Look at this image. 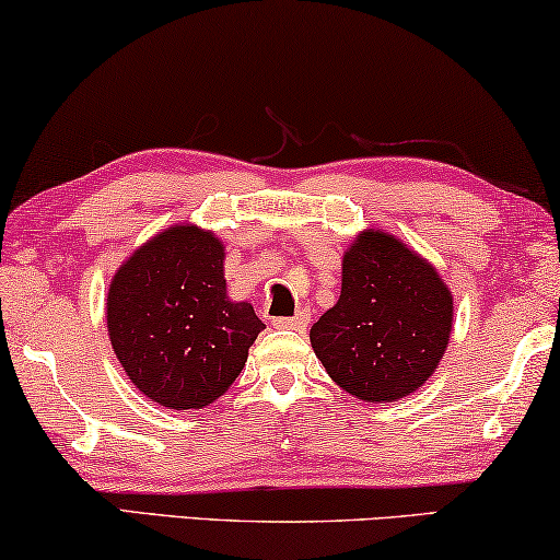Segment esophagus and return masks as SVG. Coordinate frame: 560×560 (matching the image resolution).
I'll return each mask as SVG.
<instances>
[{
	"label": "esophagus",
	"instance_id": "1",
	"mask_svg": "<svg viewBox=\"0 0 560 560\" xmlns=\"http://www.w3.org/2000/svg\"><path fill=\"white\" fill-rule=\"evenodd\" d=\"M308 320H311V313L308 311H298L295 316L275 318L272 324H275V328H293V331H303V328L308 326Z\"/></svg>",
	"mask_w": 560,
	"mask_h": 560
}]
</instances>
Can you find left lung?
Instances as JSON below:
<instances>
[{"label": "left lung", "mask_w": 560, "mask_h": 560, "mask_svg": "<svg viewBox=\"0 0 560 560\" xmlns=\"http://www.w3.org/2000/svg\"><path fill=\"white\" fill-rule=\"evenodd\" d=\"M454 328L441 272L385 229H364L341 259V295L311 328L326 374L362 402L408 397L439 370Z\"/></svg>", "instance_id": "obj_1"}]
</instances>
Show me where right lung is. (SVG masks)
Here are the masks:
<instances>
[{
  "instance_id": "right-lung-1",
  "label": "right lung",
  "mask_w": 560,
  "mask_h": 560,
  "mask_svg": "<svg viewBox=\"0 0 560 560\" xmlns=\"http://www.w3.org/2000/svg\"><path fill=\"white\" fill-rule=\"evenodd\" d=\"M224 257L217 234L183 221L137 247L109 282L114 354L132 385L163 408L219 400L265 328L252 303L229 298Z\"/></svg>"
}]
</instances>
